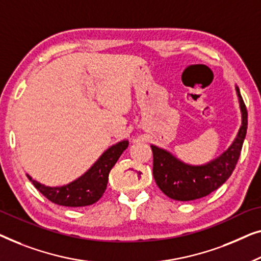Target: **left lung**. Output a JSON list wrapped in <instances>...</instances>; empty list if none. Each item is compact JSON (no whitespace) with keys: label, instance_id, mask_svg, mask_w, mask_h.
<instances>
[{"label":"left lung","instance_id":"obj_1","mask_svg":"<svg viewBox=\"0 0 261 261\" xmlns=\"http://www.w3.org/2000/svg\"><path fill=\"white\" fill-rule=\"evenodd\" d=\"M236 90L241 110V126L229 148L215 160L202 166H190L176 159L167 150L151 145L153 178L168 197L176 201L201 199L221 187L232 175L240 157L247 131V110L239 87L236 86Z\"/></svg>","mask_w":261,"mask_h":261}]
</instances>
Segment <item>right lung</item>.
<instances>
[{
  "instance_id": "obj_1",
  "label": "right lung",
  "mask_w": 261,
  "mask_h": 261,
  "mask_svg": "<svg viewBox=\"0 0 261 261\" xmlns=\"http://www.w3.org/2000/svg\"><path fill=\"white\" fill-rule=\"evenodd\" d=\"M127 145L129 141H122L110 146L85 174L68 185L48 187L33 179L28 174L27 177L35 188L53 203L65 207H85L93 204L105 193L110 170L115 166Z\"/></svg>"
}]
</instances>
